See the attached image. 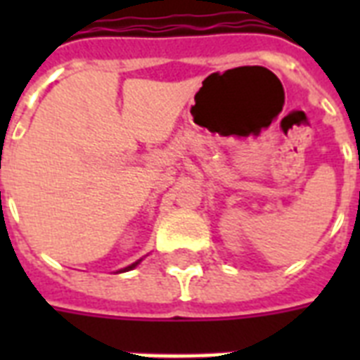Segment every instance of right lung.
Masks as SVG:
<instances>
[{
	"label": "right lung",
	"instance_id": "right-lung-1",
	"mask_svg": "<svg viewBox=\"0 0 360 360\" xmlns=\"http://www.w3.org/2000/svg\"><path fill=\"white\" fill-rule=\"evenodd\" d=\"M140 262H141V259H138V262H134V263H132V265H129V267H124V269H121L120 273H124V271H130V269H134V267H136V265H138V263H140Z\"/></svg>",
	"mask_w": 360,
	"mask_h": 360
}]
</instances>
